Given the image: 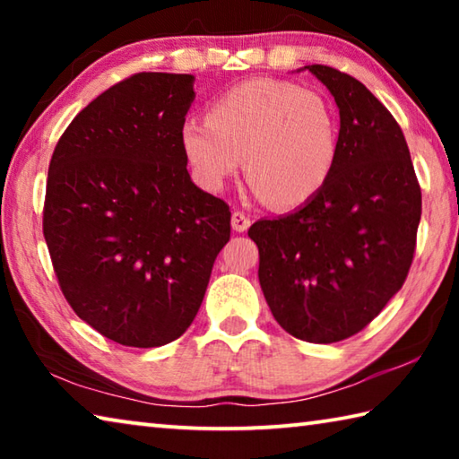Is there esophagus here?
I'll return each instance as SVG.
<instances>
[{"label": "esophagus", "instance_id": "obj_1", "mask_svg": "<svg viewBox=\"0 0 459 459\" xmlns=\"http://www.w3.org/2000/svg\"><path fill=\"white\" fill-rule=\"evenodd\" d=\"M248 227H251V219H248V214H245L243 211L232 212V229L237 232H245Z\"/></svg>", "mask_w": 459, "mask_h": 459}]
</instances>
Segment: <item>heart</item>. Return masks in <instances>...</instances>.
I'll list each match as a JSON object with an SVG mask.
<instances>
[{"label": "heart", "mask_w": 459, "mask_h": 459, "mask_svg": "<svg viewBox=\"0 0 459 459\" xmlns=\"http://www.w3.org/2000/svg\"><path fill=\"white\" fill-rule=\"evenodd\" d=\"M198 180L219 190L238 172L275 206H299L320 192L336 168L340 115L320 91L279 79H248L216 97L208 117L180 131Z\"/></svg>", "instance_id": "b5f03b06"}]
</instances>
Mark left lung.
<instances>
[{
	"instance_id": "left-lung-1",
	"label": "left lung",
	"mask_w": 459,
	"mask_h": 459,
	"mask_svg": "<svg viewBox=\"0 0 459 459\" xmlns=\"http://www.w3.org/2000/svg\"><path fill=\"white\" fill-rule=\"evenodd\" d=\"M340 108V152L324 188L298 211L248 229L259 281L291 336L332 344L375 320L405 283L421 186L399 123L354 76L306 66Z\"/></svg>"
}]
</instances>
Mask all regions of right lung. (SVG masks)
I'll return each mask as SVG.
<instances>
[{"label": "right lung", "mask_w": 459, "mask_h": 459, "mask_svg": "<svg viewBox=\"0 0 459 459\" xmlns=\"http://www.w3.org/2000/svg\"><path fill=\"white\" fill-rule=\"evenodd\" d=\"M192 74L137 73L82 108L54 147L44 238L74 314L123 346L188 330L230 208L190 180L180 131Z\"/></svg>", "instance_id": "add662e5"}]
</instances>
